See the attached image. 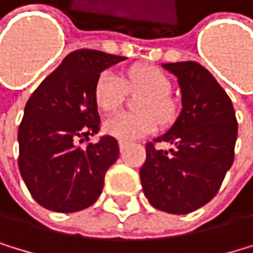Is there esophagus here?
<instances>
[{"instance_id":"1","label":"esophagus","mask_w":253,"mask_h":253,"mask_svg":"<svg viewBox=\"0 0 253 253\" xmlns=\"http://www.w3.org/2000/svg\"><path fill=\"white\" fill-rule=\"evenodd\" d=\"M126 148H127V143H126V141H120V151H124Z\"/></svg>"}]
</instances>
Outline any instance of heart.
Segmentation results:
<instances>
[{"mask_svg": "<svg viewBox=\"0 0 253 253\" xmlns=\"http://www.w3.org/2000/svg\"><path fill=\"white\" fill-rule=\"evenodd\" d=\"M126 90L144 93L137 105L140 113L118 112L102 123L104 132L121 141L143 138L157 129L159 121L169 123L177 113L169 96L171 82L159 68H132L124 79L113 71H104L94 85V101L102 112H113L123 104Z\"/></svg>", "mask_w": 253, "mask_h": 253, "instance_id": "b5f03b06", "label": "heart"}]
</instances>
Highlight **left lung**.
Segmentation results:
<instances>
[{"mask_svg": "<svg viewBox=\"0 0 253 253\" xmlns=\"http://www.w3.org/2000/svg\"><path fill=\"white\" fill-rule=\"evenodd\" d=\"M162 67L177 78L182 110L168 132L146 144L140 179L154 209L186 214L218 193L233 163L238 124L230 98L202 65L175 62ZM155 142L173 148L163 151Z\"/></svg>", "mask_w": 253, "mask_h": 253, "instance_id": "left-lung-1", "label": "left lung"}]
</instances>
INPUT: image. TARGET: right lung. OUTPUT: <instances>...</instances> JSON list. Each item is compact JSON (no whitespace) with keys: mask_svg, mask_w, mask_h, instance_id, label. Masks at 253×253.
<instances>
[{"mask_svg":"<svg viewBox=\"0 0 253 253\" xmlns=\"http://www.w3.org/2000/svg\"><path fill=\"white\" fill-rule=\"evenodd\" d=\"M126 60L94 49L70 52L35 90L18 127V168L32 198L51 211L74 213L93 205L105 172L120 155L118 141L102 137L94 85L104 70Z\"/></svg>","mask_w":253,"mask_h":253,"instance_id":"obj_1","label":"right lung"}]
</instances>
